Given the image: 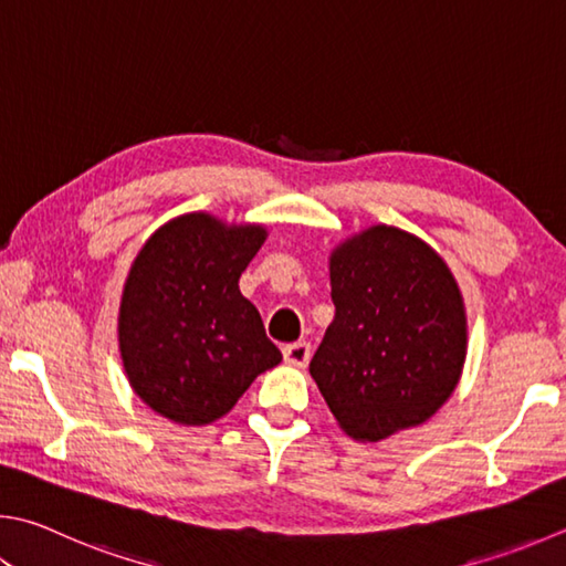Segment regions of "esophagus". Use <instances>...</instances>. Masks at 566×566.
<instances>
[{
	"label": "esophagus",
	"instance_id": "esophagus-1",
	"mask_svg": "<svg viewBox=\"0 0 566 566\" xmlns=\"http://www.w3.org/2000/svg\"><path fill=\"white\" fill-rule=\"evenodd\" d=\"M282 354H284V361L286 364H292V366H306L310 364V358H312V344H306V342H294V344H286L284 348H282Z\"/></svg>",
	"mask_w": 566,
	"mask_h": 566
}]
</instances>
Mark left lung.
I'll list each match as a JSON object with an SVG mask.
<instances>
[{
  "instance_id": "8db88e82",
  "label": "left lung",
  "mask_w": 566,
  "mask_h": 566,
  "mask_svg": "<svg viewBox=\"0 0 566 566\" xmlns=\"http://www.w3.org/2000/svg\"><path fill=\"white\" fill-rule=\"evenodd\" d=\"M334 322L310 374L348 436L384 440L426 423L453 396L468 318L453 272L430 244L390 224L328 256Z\"/></svg>"
}]
</instances>
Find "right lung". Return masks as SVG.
Masks as SVG:
<instances>
[{"label":"right lung","mask_w":566,"mask_h":566,"mask_svg":"<svg viewBox=\"0 0 566 566\" xmlns=\"http://www.w3.org/2000/svg\"><path fill=\"white\" fill-rule=\"evenodd\" d=\"M262 224L188 212L150 234L123 284L118 348L128 384L163 418L208 426L282 361L240 276Z\"/></svg>","instance_id":"1"}]
</instances>
